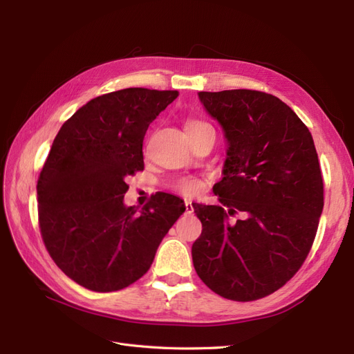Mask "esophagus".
<instances>
[{"mask_svg": "<svg viewBox=\"0 0 354 354\" xmlns=\"http://www.w3.org/2000/svg\"><path fill=\"white\" fill-rule=\"evenodd\" d=\"M185 205H186V214H194V205H192L190 201H186Z\"/></svg>", "mask_w": 354, "mask_h": 354, "instance_id": "esophagus-1", "label": "esophagus"}]
</instances>
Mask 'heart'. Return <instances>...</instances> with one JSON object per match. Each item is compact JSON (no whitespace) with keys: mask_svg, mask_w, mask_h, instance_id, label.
Wrapping results in <instances>:
<instances>
[{"mask_svg":"<svg viewBox=\"0 0 354 354\" xmlns=\"http://www.w3.org/2000/svg\"><path fill=\"white\" fill-rule=\"evenodd\" d=\"M211 127L209 124H207L205 121H201V120H190L186 124V131H192V130H201V128H207ZM201 181L196 178H180L177 180L176 183L173 185V189L180 192V194L192 196V195H196L199 189H201Z\"/></svg>","mask_w":354,"mask_h":354,"instance_id":"b5f03b06","label":"heart"}]
</instances>
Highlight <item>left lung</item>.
I'll return each instance as SVG.
<instances>
[{"label":"left lung","mask_w":354,"mask_h":354,"mask_svg":"<svg viewBox=\"0 0 354 354\" xmlns=\"http://www.w3.org/2000/svg\"><path fill=\"white\" fill-rule=\"evenodd\" d=\"M207 112L227 138L223 178L212 192L221 205L194 209L202 223L192 245L198 276L211 291L254 301L299 270L324 209V178L308 128L272 94L201 91ZM241 210L245 218L230 223Z\"/></svg>","instance_id":"obj_1"}]
</instances>
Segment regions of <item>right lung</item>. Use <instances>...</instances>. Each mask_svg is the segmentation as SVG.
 I'll return each mask as SVG.
<instances>
[{"mask_svg": "<svg viewBox=\"0 0 354 354\" xmlns=\"http://www.w3.org/2000/svg\"><path fill=\"white\" fill-rule=\"evenodd\" d=\"M177 95L147 88L99 95L53 142L37 185L39 230L53 261L78 285L112 292L140 279L185 212L183 201L164 192L140 212L124 205L125 178L145 168L147 128Z\"/></svg>", "mask_w": 354, "mask_h": 354, "instance_id": "add662e5", "label": "right lung"}]
</instances>
